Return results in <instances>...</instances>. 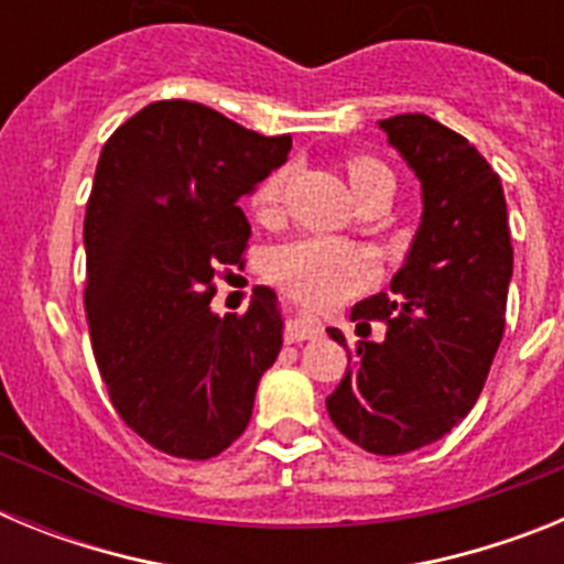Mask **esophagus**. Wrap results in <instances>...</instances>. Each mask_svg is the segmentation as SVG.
Segmentation results:
<instances>
[{"label": "esophagus", "instance_id": "esophagus-1", "mask_svg": "<svg viewBox=\"0 0 564 564\" xmlns=\"http://www.w3.org/2000/svg\"><path fill=\"white\" fill-rule=\"evenodd\" d=\"M325 333V327H322V322L313 316H307V313H299L296 318H293L291 325H288L285 330V341L288 344H296V341H307V338H318Z\"/></svg>", "mask_w": 564, "mask_h": 564}]
</instances>
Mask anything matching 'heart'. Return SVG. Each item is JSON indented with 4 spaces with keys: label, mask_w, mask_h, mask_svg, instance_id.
Segmentation results:
<instances>
[{
    "label": "heart",
    "mask_w": 564,
    "mask_h": 564,
    "mask_svg": "<svg viewBox=\"0 0 564 564\" xmlns=\"http://www.w3.org/2000/svg\"><path fill=\"white\" fill-rule=\"evenodd\" d=\"M347 177L356 194L367 192L381 181H392L390 169L367 154H356L347 161ZM285 183L288 166H279L253 188L251 208L259 220H271L279 212V203L285 197ZM268 276L313 305H338L370 285L376 265L370 253L350 242L311 234V237L291 239L273 248L268 253Z\"/></svg>",
    "instance_id": "obj_1"
}]
</instances>
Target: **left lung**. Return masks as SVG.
<instances>
[{"label":"left lung","instance_id":"1","mask_svg":"<svg viewBox=\"0 0 564 564\" xmlns=\"http://www.w3.org/2000/svg\"><path fill=\"white\" fill-rule=\"evenodd\" d=\"M378 127L421 181L423 214L390 293L352 307L383 341H358L327 412L372 455H406L441 441L471 412L506 330L514 248L500 174L463 134L406 112ZM356 327V333H358ZM333 341L347 347L341 330Z\"/></svg>","mask_w":564,"mask_h":564}]
</instances>
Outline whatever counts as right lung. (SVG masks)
I'll use <instances>...</instances> for the list:
<instances>
[{
  "mask_svg": "<svg viewBox=\"0 0 564 564\" xmlns=\"http://www.w3.org/2000/svg\"><path fill=\"white\" fill-rule=\"evenodd\" d=\"M288 152L291 134L265 138L194 101L149 104L104 143L84 214V311L115 412L158 452H226L282 350L271 288L242 316L220 318L212 296L251 237L237 200Z\"/></svg>",
  "mask_w": 564,
  "mask_h": 564,
  "instance_id": "1",
  "label": "right lung"
}]
</instances>
